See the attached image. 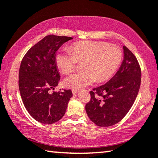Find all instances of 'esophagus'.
I'll list each match as a JSON object with an SVG mask.
<instances>
[{
  "label": "esophagus",
  "instance_id": "1",
  "mask_svg": "<svg viewBox=\"0 0 158 158\" xmlns=\"http://www.w3.org/2000/svg\"><path fill=\"white\" fill-rule=\"evenodd\" d=\"M72 91H73V94H77V93H78L79 92V90H75V89H73V90H72Z\"/></svg>",
  "mask_w": 158,
  "mask_h": 158
}]
</instances>
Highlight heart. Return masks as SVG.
Wrapping results in <instances>:
<instances>
[{
    "label": "heart",
    "instance_id": "1",
    "mask_svg": "<svg viewBox=\"0 0 158 158\" xmlns=\"http://www.w3.org/2000/svg\"><path fill=\"white\" fill-rule=\"evenodd\" d=\"M70 52H60L56 55V64L61 73L69 74L82 63L84 71L74 74L64 80L66 87L81 89L96 81L103 82L114 75L121 65V49L105 42L81 41L69 47Z\"/></svg>",
    "mask_w": 158,
    "mask_h": 158
}]
</instances>
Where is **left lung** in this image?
Masks as SVG:
<instances>
[{"label": "left lung", "instance_id": "1", "mask_svg": "<svg viewBox=\"0 0 158 158\" xmlns=\"http://www.w3.org/2000/svg\"><path fill=\"white\" fill-rule=\"evenodd\" d=\"M123 60L116 74L105 84L90 91L85 111L90 121L100 127L116 124L130 111L141 84V69L137 58L123 46Z\"/></svg>", "mask_w": 158, "mask_h": 158}]
</instances>
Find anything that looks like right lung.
<instances>
[{"label":"right lung","mask_w":158,"mask_h":158,"mask_svg":"<svg viewBox=\"0 0 158 158\" xmlns=\"http://www.w3.org/2000/svg\"><path fill=\"white\" fill-rule=\"evenodd\" d=\"M73 39L49 35L32 47L21 60L19 73V89L26 110L37 121L52 124L62 118L71 90L53 91L60 76L56 64L58 49Z\"/></svg>","instance_id":"obj_1"}]
</instances>
